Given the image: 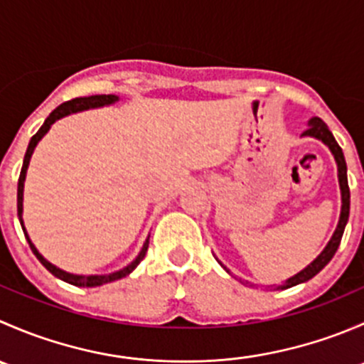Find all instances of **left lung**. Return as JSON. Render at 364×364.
Instances as JSON below:
<instances>
[{
    "mask_svg": "<svg viewBox=\"0 0 364 364\" xmlns=\"http://www.w3.org/2000/svg\"><path fill=\"white\" fill-rule=\"evenodd\" d=\"M308 124H310V127H308L306 130L303 132V135H311V137L321 139V141L324 142V144L329 146L331 153H333V155H335L336 164H338V179H340V188H341V215H340L338 227H336L335 234H333L331 241H329L328 247L324 248V252H322L321 255H318L317 259H315L314 262H311L310 266L306 267V269H303V271H301V273H297L296 277L289 278V280L285 282V284L278 285V289L294 287V285H297V284H303V282L310 280V278H314L315 274L318 273V271L324 269L326 264H328L329 260L333 259V255H335L336 250H338L341 236H343L345 225H347V220H348V209H350V190H348L347 164H345L343 151H341L338 142L335 141L333 134H331V132H329L328 124H326L324 121L321 119V117H311L310 123H308Z\"/></svg>",
    "mask_w": 364,
    "mask_h": 364,
    "instance_id": "left-lung-1",
    "label": "left lung"
}]
</instances>
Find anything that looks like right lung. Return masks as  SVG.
<instances>
[{
	"mask_svg": "<svg viewBox=\"0 0 364 364\" xmlns=\"http://www.w3.org/2000/svg\"><path fill=\"white\" fill-rule=\"evenodd\" d=\"M117 97L116 95H91V97H79V98H72V100L68 102H63V104L60 105V107L54 109L53 112L49 114V117L46 119V123L40 127V130L36 132L35 135L31 137V141H29V146L28 149H26V155H24V161H23V168H21V176H19V183H17V216H19V222H21V227H23L24 230V236L26 240H28L29 243V248H31V252L35 253L36 259L40 260V262L46 266L47 271H50V273L54 274V277H58L60 280L67 282V284H72V285H77V287H97V285H104V284H109V282H114V280H119V278H124L127 274H130L132 271L135 269V267L139 266V262H141L142 259H144L146 252H148V245L149 241H146L144 247H142L141 253H139L137 259L134 260V262L130 264V266L123 267L121 271H116V273H111V274H95V277H80V274H70V273H65V271H61L60 267L53 266L50 262H47L46 259H43L42 255H40L38 250L35 248V245L29 241L28 234H26V229H24V223H23V190H24V178H26V171H28V165H29V159H31L33 155V149H35V146L38 144L40 139L43 137V135L47 134V130L50 128V124L54 123L56 119H60V117L67 116L70 112H77V111H86V109H93V107H102V105H109L112 104V102H116Z\"/></svg>",
	"mask_w": 364,
	"mask_h": 364,
	"instance_id": "right-lung-1",
	"label": "right lung"
}]
</instances>
